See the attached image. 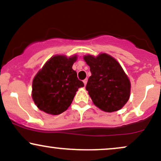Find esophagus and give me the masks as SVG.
I'll return each mask as SVG.
<instances>
[{
	"label": "esophagus",
	"instance_id": "34e87169",
	"mask_svg": "<svg viewBox=\"0 0 161 161\" xmlns=\"http://www.w3.org/2000/svg\"><path fill=\"white\" fill-rule=\"evenodd\" d=\"M87 82H88V79H84V80H83V83H84L85 86H86V84H87Z\"/></svg>",
	"mask_w": 161,
	"mask_h": 161
}]
</instances>
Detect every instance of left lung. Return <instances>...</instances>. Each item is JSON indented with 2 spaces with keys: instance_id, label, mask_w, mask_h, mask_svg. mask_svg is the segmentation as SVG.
I'll return each instance as SVG.
<instances>
[{
  "instance_id": "1",
  "label": "left lung",
  "mask_w": 161,
  "mask_h": 161,
  "mask_svg": "<svg viewBox=\"0 0 161 161\" xmlns=\"http://www.w3.org/2000/svg\"><path fill=\"white\" fill-rule=\"evenodd\" d=\"M92 75L86 90L94 104L105 112H114L123 108L129 99L130 81L120 64L107 53L98 56L86 55Z\"/></svg>"
}]
</instances>
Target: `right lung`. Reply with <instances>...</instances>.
<instances>
[{
	"mask_svg": "<svg viewBox=\"0 0 161 161\" xmlns=\"http://www.w3.org/2000/svg\"><path fill=\"white\" fill-rule=\"evenodd\" d=\"M76 60V55H56L38 72L32 82V97L38 109L52 115L67 110L78 88L84 86L72 68Z\"/></svg>",
	"mask_w": 161,
	"mask_h": 161,
	"instance_id": "obj_1",
	"label": "right lung"
}]
</instances>
